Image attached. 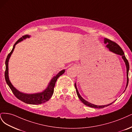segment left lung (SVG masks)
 <instances>
[{
  "label": "left lung",
  "instance_id": "1",
  "mask_svg": "<svg viewBox=\"0 0 132 132\" xmlns=\"http://www.w3.org/2000/svg\"><path fill=\"white\" fill-rule=\"evenodd\" d=\"M104 43L105 44H106V47L108 48V49L110 51V52H112L113 53H114L117 55H121V56H122V59L125 63L126 66V69H127V84H126V87L125 88V90H126L127 86H128V80H129V79H128V72H129V62H128V60H127V59L125 55V53H124V52H123V51L122 50V48L117 44H116V43H114V42H113L111 40L107 39V38H104ZM75 88L76 90V93H77V94L78 95V97H79V99L84 105H86V106H89V107L93 108L102 109V108H104L105 107H107V106L111 105L113 103V102H112V103L111 104H109L108 105H96L94 104H93L90 103H89V102L86 101V100H84L83 97L80 96V95L79 94V93L78 92V90L77 89V86H76V83H75ZM125 91L123 92V93L125 92Z\"/></svg>",
  "mask_w": 132,
  "mask_h": 132
}]
</instances>
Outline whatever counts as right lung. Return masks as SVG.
Listing matches in <instances>:
<instances>
[{"label": "right lung", "mask_w": 132, "mask_h": 132, "mask_svg": "<svg viewBox=\"0 0 132 132\" xmlns=\"http://www.w3.org/2000/svg\"><path fill=\"white\" fill-rule=\"evenodd\" d=\"M27 38H30V36L25 35L20 38L14 45L13 48H12L11 52L8 54L5 61L6 68L5 72V78L7 84L9 86V87L11 89V91L17 98L19 99L21 101L24 102V103L28 104H41L42 103H44L46 101H48L51 97H52L54 93V89L55 85V83H56L57 78L62 74L64 73V72H65V70H61V71L59 72L56 76H54L52 78V79H51L50 82L48 84L46 88L42 92L33 93V94H26V93L21 92L19 90H18V89H16L11 83L9 78V67H8V63H9V61L11 55L14 52V49L15 48V45L17 44L20 43V42L23 40L24 39H26Z\"/></svg>", "instance_id": "add662e5"}]
</instances>
